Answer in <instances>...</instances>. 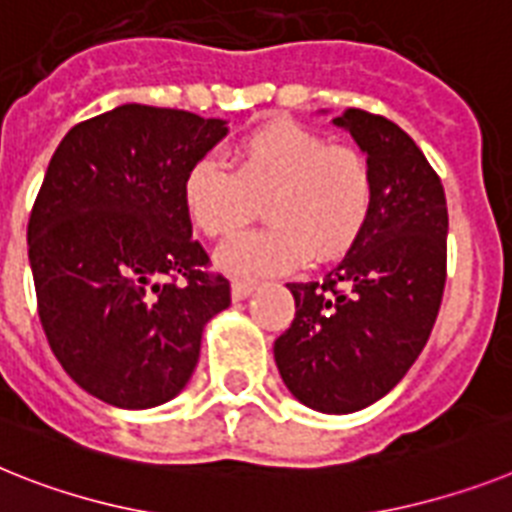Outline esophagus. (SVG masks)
Segmentation results:
<instances>
[{"mask_svg":"<svg viewBox=\"0 0 512 512\" xmlns=\"http://www.w3.org/2000/svg\"><path fill=\"white\" fill-rule=\"evenodd\" d=\"M255 291V283L252 281H242V278H236V281H231V296H234L236 302H242V299H247L249 294Z\"/></svg>","mask_w":512,"mask_h":512,"instance_id":"esophagus-1","label":"esophagus"}]
</instances>
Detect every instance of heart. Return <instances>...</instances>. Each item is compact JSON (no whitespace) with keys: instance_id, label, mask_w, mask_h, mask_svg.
I'll return each mask as SVG.
<instances>
[{"instance_id":"obj_1","label":"heart","mask_w":512,"mask_h":512,"mask_svg":"<svg viewBox=\"0 0 512 512\" xmlns=\"http://www.w3.org/2000/svg\"><path fill=\"white\" fill-rule=\"evenodd\" d=\"M187 216L203 234L231 236L263 203L270 226L218 252L234 276L260 278L346 255L375 210V171L354 145L328 143L289 117L260 124L234 148V171L200 158L182 184Z\"/></svg>"}]
</instances>
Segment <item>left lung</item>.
Segmentation results:
<instances>
[{
	"instance_id": "obj_1",
	"label": "left lung",
	"mask_w": 512,
	"mask_h": 512,
	"mask_svg": "<svg viewBox=\"0 0 512 512\" xmlns=\"http://www.w3.org/2000/svg\"><path fill=\"white\" fill-rule=\"evenodd\" d=\"M333 122L372 163L375 210L328 276L289 283L296 315L273 354L304 406L351 414L393 390L432 333L448 278V203L398 124L364 109Z\"/></svg>"
}]
</instances>
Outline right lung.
Here are the masks:
<instances>
[{
    "label": "right lung",
    "mask_w": 512,
    "mask_h": 512,
    "mask_svg": "<svg viewBox=\"0 0 512 512\" xmlns=\"http://www.w3.org/2000/svg\"><path fill=\"white\" fill-rule=\"evenodd\" d=\"M223 119L124 103L75 124L28 221L38 317L64 372L119 409L171 401L205 322L231 304L192 236L182 184Z\"/></svg>",
    "instance_id": "1"
}]
</instances>
